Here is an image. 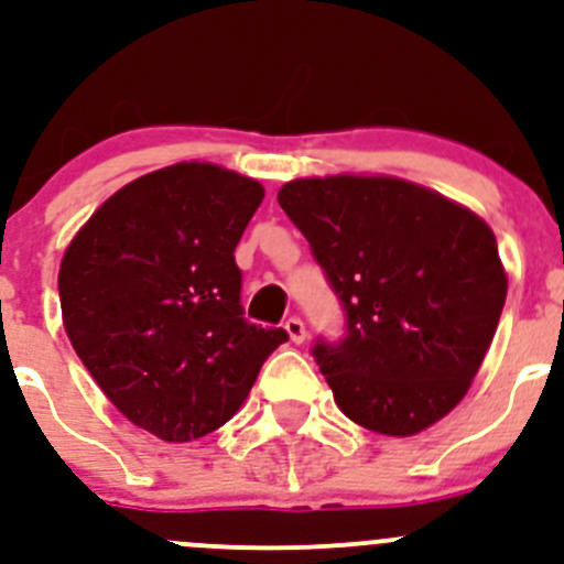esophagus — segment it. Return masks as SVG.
I'll use <instances>...</instances> for the list:
<instances>
[{
  "label": "esophagus",
  "instance_id": "esophagus-1",
  "mask_svg": "<svg viewBox=\"0 0 564 564\" xmlns=\"http://www.w3.org/2000/svg\"><path fill=\"white\" fill-rule=\"evenodd\" d=\"M284 332H288V337L293 339L295 345H301L306 339V326H304V321H301V317H288V321H284Z\"/></svg>",
  "mask_w": 564,
  "mask_h": 564
}]
</instances>
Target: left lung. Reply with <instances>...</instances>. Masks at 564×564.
<instances>
[{
    "instance_id": "1",
    "label": "left lung",
    "mask_w": 564,
    "mask_h": 564,
    "mask_svg": "<svg viewBox=\"0 0 564 564\" xmlns=\"http://www.w3.org/2000/svg\"><path fill=\"white\" fill-rule=\"evenodd\" d=\"M348 312L315 345L334 403L383 436H416L469 392L507 295L496 236L474 210L392 175L295 177L276 194Z\"/></svg>"
}]
</instances>
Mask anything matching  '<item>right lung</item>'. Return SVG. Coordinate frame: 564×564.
Wrapping results in <instances>:
<instances>
[{
    "label": "right lung",
    "mask_w": 564,
    "mask_h": 564,
    "mask_svg": "<svg viewBox=\"0 0 564 564\" xmlns=\"http://www.w3.org/2000/svg\"><path fill=\"white\" fill-rule=\"evenodd\" d=\"M265 188L210 161L126 183L70 238L59 304L117 411L161 442L230 422L284 328L243 321L236 252Z\"/></svg>",
    "instance_id": "obj_1"
}]
</instances>
